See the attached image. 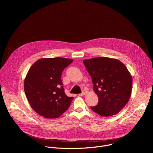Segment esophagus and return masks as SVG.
I'll return each mask as SVG.
<instances>
[{
	"mask_svg": "<svg viewBox=\"0 0 153 153\" xmlns=\"http://www.w3.org/2000/svg\"><path fill=\"white\" fill-rule=\"evenodd\" d=\"M86 91L83 90V92H82L81 94H79V96H83L85 95V94H86Z\"/></svg>",
	"mask_w": 153,
	"mask_h": 153,
	"instance_id": "1",
	"label": "esophagus"
}]
</instances>
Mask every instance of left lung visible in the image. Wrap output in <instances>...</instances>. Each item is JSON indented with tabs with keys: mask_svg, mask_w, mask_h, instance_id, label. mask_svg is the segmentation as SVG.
I'll return each instance as SVG.
<instances>
[{
	"mask_svg": "<svg viewBox=\"0 0 153 153\" xmlns=\"http://www.w3.org/2000/svg\"><path fill=\"white\" fill-rule=\"evenodd\" d=\"M99 97L97 105L91 110L102 117L119 113L128 103L132 91L133 79L120 60L106 57L83 60Z\"/></svg>",
	"mask_w": 153,
	"mask_h": 153,
	"instance_id": "1",
	"label": "left lung"
}]
</instances>
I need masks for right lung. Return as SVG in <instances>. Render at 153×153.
<instances>
[{"instance_id": "1", "label": "right lung", "mask_w": 153, "mask_h": 153, "mask_svg": "<svg viewBox=\"0 0 153 153\" xmlns=\"http://www.w3.org/2000/svg\"><path fill=\"white\" fill-rule=\"evenodd\" d=\"M71 59L43 58L35 62L24 80V91L31 107L47 119H56L66 111L73 99L65 94L62 73Z\"/></svg>"}]
</instances>
